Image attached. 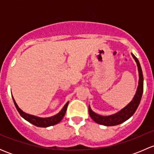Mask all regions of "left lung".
I'll return each mask as SVG.
<instances>
[{
	"mask_svg": "<svg viewBox=\"0 0 154 154\" xmlns=\"http://www.w3.org/2000/svg\"><path fill=\"white\" fill-rule=\"evenodd\" d=\"M132 56H133V57L136 60L139 74V86H138L137 91H136V93L135 94L134 97H133V100L125 108L121 110L119 112L109 116H99V115L94 113L91 109L90 106H88V113H89L90 117L96 123L105 126H115L120 125V124L123 123L124 122L127 121L128 119H130L134 114L136 110L137 109L138 106H139V103H140L141 99H142V93H143V74H142V68H141L140 63H139L138 59L133 54H132Z\"/></svg>",
	"mask_w": 154,
	"mask_h": 154,
	"instance_id": "obj_1",
	"label": "left lung"
}]
</instances>
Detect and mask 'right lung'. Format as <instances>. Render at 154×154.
<instances>
[{
	"mask_svg": "<svg viewBox=\"0 0 154 154\" xmlns=\"http://www.w3.org/2000/svg\"><path fill=\"white\" fill-rule=\"evenodd\" d=\"M12 99H13L14 104H15L17 110H18V112H19V114L21 115V117H22L23 119H25V120H27V122H29V123L40 127H49V126L55 125H57V124H58L59 122L63 119V117H64L65 114H66V110H67L68 105V103L65 105L64 107H63V109H62L58 114L56 115V116L44 119V118L36 117V116H32V115H29V114H27V113L24 112H23L22 110L18 106V105H17V103H15L13 97H12Z\"/></svg>",
	"mask_w": 154,
	"mask_h": 154,
	"instance_id": "right-lung-1",
	"label": "right lung"
}]
</instances>
